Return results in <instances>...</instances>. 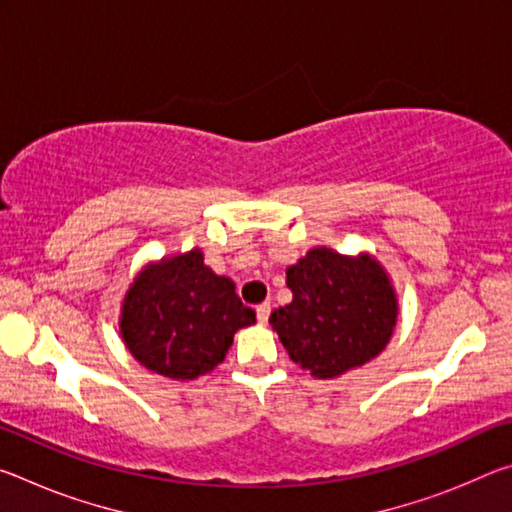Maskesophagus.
I'll list each match as a JSON object with an SVG mask.
<instances>
[{
	"instance_id": "1",
	"label": "esophagus",
	"mask_w": 512,
	"mask_h": 512,
	"mask_svg": "<svg viewBox=\"0 0 512 512\" xmlns=\"http://www.w3.org/2000/svg\"><path fill=\"white\" fill-rule=\"evenodd\" d=\"M255 311H257V320L264 325L268 316H271V302H262V305H257Z\"/></svg>"
}]
</instances>
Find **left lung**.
Returning <instances> with one entry per match:
<instances>
[{"label":"left lung","instance_id":"8db88e82","mask_svg":"<svg viewBox=\"0 0 512 512\" xmlns=\"http://www.w3.org/2000/svg\"><path fill=\"white\" fill-rule=\"evenodd\" d=\"M293 293L268 323L289 357L314 377L329 379L363 366L391 339L397 302L375 259L314 248L287 271Z\"/></svg>","mask_w":512,"mask_h":512}]
</instances>
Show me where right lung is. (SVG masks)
<instances>
[{
	"label": "right lung",
	"instance_id": "1",
	"mask_svg": "<svg viewBox=\"0 0 512 512\" xmlns=\"http://www.w3.org/2000/svg\"><path fill=\"white\" fill-rule=\"evenodd\" d=\"M228 277L203 264L201 250L146 268L126 293L121 336L133 357L158 375L194 379L225 359L239 327L253 325Z\"/></svg>",
	"mask_w": 512,
	"mask_h": 512
}]
</instances>
